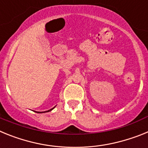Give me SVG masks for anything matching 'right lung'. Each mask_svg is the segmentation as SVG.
<instances>
[{"label": "right lung", "mask_w": 148, "mask_h": 148, "mask_svg": "<svg viewBox=\"0 0 148 148\" xmlns=\"http://www.w3.org/2000/svg\"><path fill=\"white\" fill-rule=\"evenodd\" d=\"M55 108V107L53 108H52V109H50V110H47V111H44V112H42V113H46V112H49V111H51V110H53V109H54Z\"/></svg>", "instance_id": "obj_1"}]
</instances>
